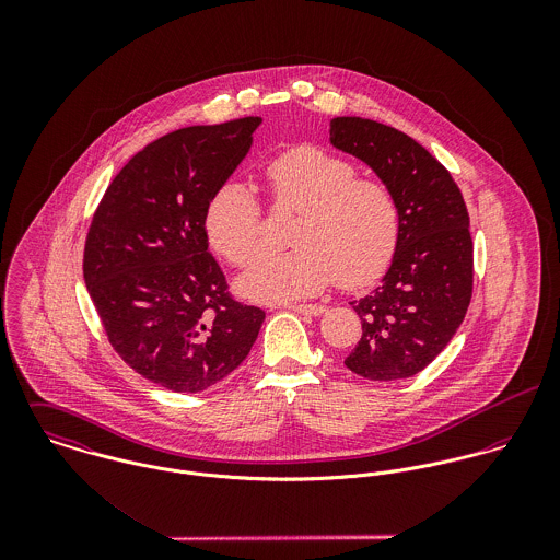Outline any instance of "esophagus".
Here are the masks:
<instances>
[{"label":"esophagus","mask_w":560,"mask_h":560,"mask_svg":"<svg viewBox=\"0 0 560 560\" xmlns=\"http://www.w3.org/2000/svg\"><path fill=\"white\" fill-rule=\"evenodd\" d=\"M293 313H300V315H306V317H320L325 313V306L320 304H295L291 306Z\"/></svg>","instance_id":"34e87169"}]
</instances>
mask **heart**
<instances>
[{"instance_id": "1", "label": "heart", "mask_w": 560, "mask_h": 560, "mask_svg": "<svg viewBox=\"0 0 560 560\" xmlns=\"http://www.w3.org/2000/svg\"><path fill=\"white\" fill-rule=\"evenodd\" d=\"M273 200L300 211L291 243L240 278L254 302L282 304L320 293L331 280L355 289L371 284L390 262L400 231L399 202L380 180L358 178L351 161L315 147L293 149L267 167ZM211 245L233 265L254 262L262 249L260 207L241 183L222 185L205 215Z\"/></svg>"}]
</instances>
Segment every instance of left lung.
Segmentation results:
<instances>
[{"label": "left lung", "mask_w": 560, "mask_h": 560, "mask_svg": "<svg viewBox=\"0 0 560 560\" xmlns=\"http://www.w3.org/2000/svg\"><path fill=\"white\" fill-rule=\"evenodd\" d=\"M329 144L364 161L399 202L400 231L382 284L351 302L362 338L345 366L371 382L407 380L451 342L472 298V237L464 196L416 140L388 125L338 116Z\"/></svg>", "instance_id": "8db88e82"}]
</instances>
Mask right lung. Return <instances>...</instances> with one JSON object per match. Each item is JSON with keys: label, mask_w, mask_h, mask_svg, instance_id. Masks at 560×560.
I'll return each mask as SVG.
<instances>
[{"label": "right lung", "mask_w": 560, "mask_h": 560, "mask_svg": "<svg viewBox=\"0 0 560 560\" xmlns=\"http://www.w3.org/2000/svg\"><path fill=\"white\" fill-rule=\"evenodd\" d=\"M262 118L172 131L109 183L88 233L83 280L118 355L172 393H202L247 358L265 313L235 302L209 254L213 194Z\"/></svg>", "instance_id": "add662e5"}]
</instances>
